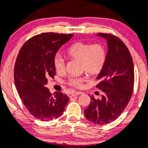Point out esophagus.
<instances>
[{"label":"esophagus","instance_id":"obj_1","mask_svg":"<svg viewBox=\"0 0 148 148\" xmlns=\"http://www.w3.org/2000/svg\"><path fill=\"white\" fill-rule=\"evenodd\" d=\"M82 94V92H77V91H72V92H71L70 94H69V97H75V96L80 95V94Z\"/></svg>","mask_w":148,"mask_h":148}]
</instances>
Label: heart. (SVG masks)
Segmentation results:
<instances>
[{
    "instance_id": "b5f03b06",
    "label": "heart",
    "mask_w": 148,
    "mask_h": 148,
    "mask_svg": "<svg viewBox=\"0 0 148 148\" xmlns=\"http://www.w3.org/2000/svg\"><path fill=\"white\" fill-rule=\"evenodd\" d=\"M66 54L71 59L80 60L81 69L91 75L99 74L103 69L107 60V50L102 43L90 44L88 42H77L71 45L66 51ZM54 65L56 71L62 72L65 69L64 59L58 54L54 58ZM86 77H71L68 83L74 88H81Z\"/></svg>"
}]
</instances>
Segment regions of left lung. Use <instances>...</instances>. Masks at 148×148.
<instances>
[{"mask_svg": "<svg viewBox=\"0 0 148 148\" xmlns=\"http://www.w3.org/2000/svg\"><path fill=\"white\" fill-rule=\"evenodd\" d=\"M108 44L107 60L97 77L100 82L97 88L102 90L100 99L90 97L85 110L86 118L90 122L106 125L116 119L130 101L134 86V67L132 57L125 44L116 36L99 33Z\"/></svg>", "mask_w": 148, "mask_h": 148, "instance_id": "1", "label": "left lung"}]
</instances>
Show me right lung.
<instances>
[{"label": "right lung", "instance_id": "right-lung-1", "mask_svg": "<svg viewBox=\"0 0 148 148\" xmlns=\"http://www.w3.org/2000/svg\"><path fill=\"white\" fill-rule=\"evenodd\" d=\"M73 36L42 33L26 41L18 53L14 69V84L23 103L36 119H58L69 102L67 95L62 92L51 94L46 85L49 77L56 74V54Z\"/></svg>", "mask_w": 148, "mask_h": 148}]
</instances>
